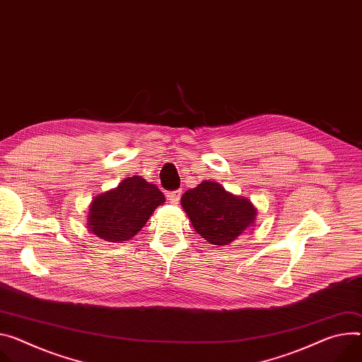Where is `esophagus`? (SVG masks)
<instances>
[{"mask_svg":"<svg viewBox=\"0 0 362 362\" xmlns=\"http://www.w3.org/2000/svg\"><path fill=\"white\" fill-rule=\"evenodd\" d=\"M180 194H182V190H173V192L168 193V198H169V201H170V202L177 204V202H179V199H180Z\"/></svg>","mask_w":362,"mask_h":362,"instance_id":"esophagus-1","label":"esophagus"}]
</instances>
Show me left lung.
Here are the masks:
<instances>
[{
	"instance_id": "1",
	"label": "left lung",
	"mask_w": 362,
	"mask_h": 362,
	"mask_svg": "<svg viewBox=\"0 0 362 362\" xmlns=\"http://www.w3.org/2000/svg\"><path fill=\"white\" fill-rule=\"evenodd\" d=\"M182 206L194 231L214 245L235 241L255 219L248 199L234 196L216 182H202L182 196Z\"/></svg>"
}]
</instances>
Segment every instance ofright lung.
<instances>
[{"mask_svg":"<svg viewBox=\"0 0 362 362\" xmlns=\"http://www.w3.org/2000/svg\"><path fill=\"white\" fill-rule=\"evenodd\" d=\"M164 204L160 189L140 176L127 177L117 189L96 196L89 208V231L110 243L133 238L153 211Z\"/></svg>","mask_w":362,"mask_h":362,"instance_id":"1","label":"right lung"}]
</instances>
